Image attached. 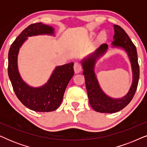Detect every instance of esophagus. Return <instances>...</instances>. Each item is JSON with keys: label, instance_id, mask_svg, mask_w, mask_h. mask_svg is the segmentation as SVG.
I'll list each match as a JSON object with an SVG mask.
<instances>
[{"label": "esophagus", "instance_id": "esophagus-1", "mask_svg": "<svg viewBox=\"0 0 147 147\" xmlns=\"http://www.w3.org/2000/svg\"><path fill=\"white\" fill-rule=\"evenodd\" d=\"M74 69L76 74L80 73V72L82 71V67L81 64L78 61L75 62V63H74Z\"/></svg>", "mask_w": 147, "mask_h": 147}]
</instances>
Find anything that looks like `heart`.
<instances>
[{
  "instance_id": "1",
  "label": "heart",
  "mask_w": 147,
  "mask_h": 147,
  "mask_svg": "<svg viewBox=\"0 0 147 147\" xmlns=\"http://www.w3.org/2000/svg\"><path fill=\"white\" fill-rule=\"evenodd\" d=\"M94 33H91V35L92 36H93L94 35ZM104 36H105V34H104V33H102L101 34H100V37L101 38V39H102V38H104Z\"/></svg>"
}]
</instances>
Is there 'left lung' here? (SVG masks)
I'll return each mask as SVG.
<instances>
[{
    "label": "left lung",
    "mask_w": 147,
    "mask_h": 147,
    "mask_svg": "<svg viewBox=\"0 0 147 147\" xmlns=\"http://www.w3.org/2000/svg\"><path fill=\"white\" fill-rule=\"evenodd\" d=\"M114 41L112 43V47L122 48L125 50L132 66L133 76L132 83L128 93L121 98H112L102 91L98 83L94 72V67L96 60L107 51V44H102L95 52L82 61L89 103L94 110L101 113H114L126 107L134 97L139 80V65L135 45L125 31L120 26L114 25Z\"/></svg>",
    "instance_id": "8db88e82"
}]
</instances>
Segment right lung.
Here are the masks:
<instances>
[{
    "instance_id": "obj_1",
    "label": "right lung",
    "mask_w": 147,
    "mask_h": 147,
    "mask_svg": "<svg viewBox=\"0 0 147 147\" xmlns=\"http://www.w3.org/2000/svg\"><path fill=\"white\" fill-rule=\"evenodd\" d=\"M54 35V29L41 23L31 24L23 30L12 43L9 51L8 74L14 92L21 103L36 112H51L59 108L68 83L74 75V63L57 66L45 85L29 86L22 80L17 65L19 49L28 37Z\"/></svg>"
}]
</instances>
